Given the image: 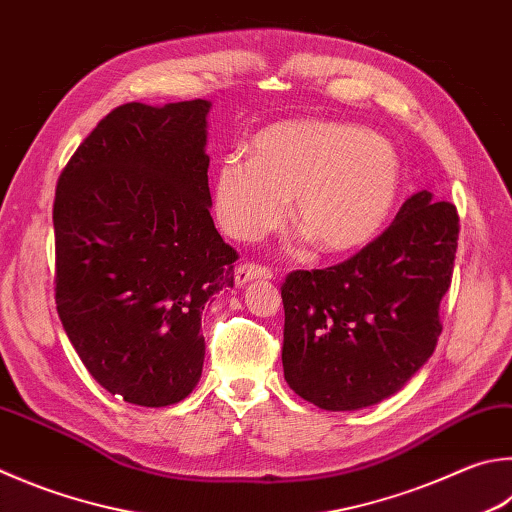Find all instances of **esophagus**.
Segmentation results:
<instances>
[{
	"label": "esophagus",
	"mask_w": 512,
	"mask_h": 512,
	"mask_svg": "<svg viewBox=\"0 0 512 512\" xmlns=\"http://www.w3.org/2000/svg\"><path fill=\"white\" fill-rule=\"evenodd\" d=\"M271 277H273V273H271V268H268V266L255 264V262H246V264L237 266L235 284L237 286H244V284L253 282V280H271Z\"/></svg>",
	"instance_id": "obj_1"
}]
</instances>
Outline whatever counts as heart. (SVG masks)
<instances>
[{"label": "heart", "instance_id": "1", "mask_svg": "<svg viewBox=\"0 0 512 512\" xmlns=\"http://www.w3.org/2000/svg\"><path fill=\"white\" fill-rule=\"evenodd\" d=\"M253 156L228 154L215 174V215L253 241L282 224L291 197L306 239L329 253L376 235L401 190V161L385 136L336 120H284L253 138Z\"/></svg>", "mask_w": 512, "mask_h": 512}]
</instances>
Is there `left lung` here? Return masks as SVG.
<instances>
[{
	"label": "left lung",
	"mask_w": 512,
	"mask_h": 512,
	"mask_svg": "<svg viewBox=\"0 0 512 512\" xmlns=\"http://www.w3.org/2000/svg\"><path fill=\"white\" fill-rule=\"evenodd\" d=\"M457 239V208L421 190L347 262L288 275V387L329 412L362 410L396 394L441 336L439 304L452 282Z\"/></svg>",
	"instance_id": "obj_1"
}]
</instances>
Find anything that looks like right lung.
<instances>
[{"mask_svg":"<svg viewBox=\"0 0 512 512\" xmlns=\"http://www.w3.org/2000/svg\"><path fill=\"white\" fill-rule=\"evenodd\" d=\"M208 111L201 98L116 107L55 188L62 327L96 383L132 405L197 387L203 306L235 284L239 255L210 217Z\"/></svg>","mask_w":512,"mask_h":512,"instance_id":"add662e5","label":"right lung"}]
</instances>
